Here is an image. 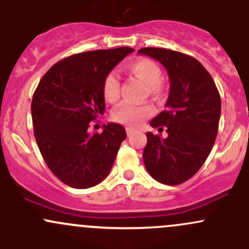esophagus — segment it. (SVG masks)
Returning a JSON list of instances; mask_svg holds the SVG:
<instances>
[{
  "label": "esophagus",
  "instance_id": "obj_1",
  "mask_svg": "<svg viewBox=\"0 0 249 249\" xmlns=\"http://www.w3.org/2000/svg\"><path fill=\"white\" fill-rule=\"evenodd\" d=\"M134 131H135V129H132V127H126L127 136H130V135H131V134H134Z\"/></svg>",
  "mask_w": 249,
  "mask_h": 249
}]
</instances>
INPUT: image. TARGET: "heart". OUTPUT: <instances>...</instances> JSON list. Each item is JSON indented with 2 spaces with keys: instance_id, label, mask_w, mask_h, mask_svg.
I'll list each match as a JSON object with an SVG mask.
<instances>
[{
  "instance_id": "heart-1",
  "label": "heart",
  "mask_w": 249,
  "mask_h": 249,
  "mask_svg": "<svg viewBox=\"0 0 249 249\" xmlns=\"http://www.w3.org/2000/svg\"><path fill=\"white\" fill-rule=\"evenodd\" d=\"M126 71L132 76L139 78L147 84L148 92L150 95L161 94L162 91V73L160 67L149 59H139L130 62L126 66ZM102 94L107 102H117L120 96V80L115 72H109L105 77L102 83ZM154 109L149 104H125L120 105L113 110L112 119L114 122L124 124L126 126H139L145 119L153 114Z\"/></svg>"
}]
</instances>
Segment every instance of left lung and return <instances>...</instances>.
I'll return each instance as SVG.
<instances>
[{"instance_id":"1","label":"left lung","mask_w":249,"mask_h":249,"mask_svg":"<svg viewBox=\"0 0 249 249\" xmlns=\"http://www.w3.org/2000/svg\"><path fill=\"white\" fill-rule=\"evenodd\" d=\"M137 53L161 62L171 83L166 109L150 122L167 137L147 132L143 162L158 182L180 184L199 171L212 150L222 108L219 91L207 70L190 55L164 48Z\"/></svg>"}]
</instances>
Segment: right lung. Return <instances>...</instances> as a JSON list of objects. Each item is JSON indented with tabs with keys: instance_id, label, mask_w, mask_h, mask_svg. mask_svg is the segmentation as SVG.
Segmentation results:
<instances>
[{
	"instance_id": "obj_1",
	"label": "right lung",
	"mask_w": 249,
	"mask_h": 249,
	"mask_svg": "<svg viewBox=\"0 0 249 249\" xmlns=\"http://www.w3.org/2000/svg\"><path fill=\"white\" fill-rule=\"evenodd\" d=\"M132 48L91 50L65 57L42 77L32 97L34 134L49 170L76 189L99 184L108 176L122 142L120 124L90 132V122L105 112L102 83Z\"/></svg>"
}]
</instances>
